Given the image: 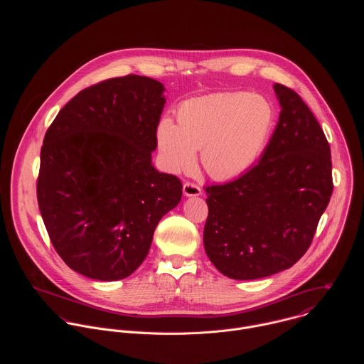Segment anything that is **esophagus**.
<instances>
[{"label":"esophagus","instance_id":"esophagus-1","mask_svg":"<svg viewBox=\"0 0 364 364\" xmlns=\"http://www.w3.org/2000/svg\"><path fill=\"white\" fill-rule=\"evenodd\" d=\"M183 193H184V196H187V197H191V196L194 197V196H200V194H201V188H200L197 184L187 181V183H184V186H183Z\"/></svg>","mask_w":364,"mask_h":364}]
</instances>
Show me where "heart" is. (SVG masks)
I'll return each instance as SVG.
<instances>
[{"mask_svg":"<svg viewBox=\"0 0 364 364\" xmlns=\"http://www.w3.org/2000/svg\"><path fill=\"white\" fill-rule=\"evenodd\" d=\"M177 125L161 119L157 142L170 171L188 170L200 151L201 166L215 180H230L249 170L264 151L277 121L272 103L261 95L225 92L184 100Z\"/></svg>","mask_w":364,"mask_h":364,"instance_id":"heart-1","label":"heart"}]
</instances>
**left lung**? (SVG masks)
I'll return each instance as SVG.
<instances>
[{"instance_id":"left-lung-1","label":"left lung","mask_w":364,"mask_h":364,"mask_svg":"<svg viewBox=\"0 0 364 364\" xmlns=\"http://www.w3.org/2000/svg\"><path fill=\"white\" fill-rule=\"evenodd\" d=\"M274 89L279 122L261 161L233 181L204 187V249L232 279L265 278L296 264L333 193L323 128L295 90L281 83Z\"/></svg>"}]
</instances>
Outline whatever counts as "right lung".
<instances>
[{"mask_svg":"<svg viewBox=\"0 0 364 364\" xmlns=\"http://www.w3.org/2000/svg\"><path fill=\"white\" fill-rule=\"evenodd\" d=\"M163 90L138 75L102 80L70 99L44 135L38 209L63 262L87 278L129 277L181 200L180 178L151 164Z\"/></svg>","mask_w":364,"mask_h":364,"instance_id":"1","label":"right lung"}]
</instances>
